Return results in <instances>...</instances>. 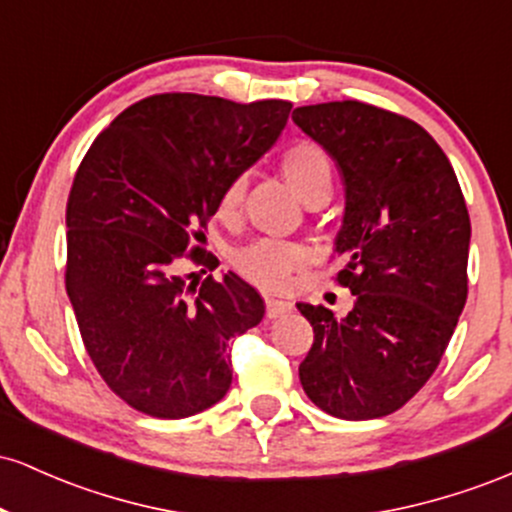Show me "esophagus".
<instances>
[{
	"mask_svg": "<svg viewBox=\"0 0 512 512\" xmlns=\"http://www.w3.org/2000/svg\"><path fill=\"white\" fill-rule=\"evenodd\" d=\"M293 310V303L289 301H279V298H267V317H281L286 313H291Z\"/></svg>",
	"mask_w": 512,
	"mask_h": 512,
	"instance_id": "1",
	"label": "esophagus"
}]
</instances>
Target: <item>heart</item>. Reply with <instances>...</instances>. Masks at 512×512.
Segmentation results:
<instances>
[{
    "instance_id": "obj_1",
    "label": "heart",
    "mask_w": 512,
    "mask_h": 512,
    "mask_svg": "<svg viewBox=\"0 0 512 512\" xmlns=\"http://www.w3.org/2000/svg\"><path fill=\"white\" fill-rule=\"evenodd\" d=\"M279 166L284 178L305 202L330 195L332 158L313 139H296L281 151ZM243 202V180H228L221 190L216 214L219 219H233ZM308 260V252L298 243L279 238H262L250 243L236 255V267L245 279L267 291L289 289L293 274Z\"/></svg>"
}]
</instances>
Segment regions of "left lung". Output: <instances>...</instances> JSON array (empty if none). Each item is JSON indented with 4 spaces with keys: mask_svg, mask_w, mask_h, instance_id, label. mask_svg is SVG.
<instances>
[{
    "mask_svg": "<svg viewBox=\"0 0 512 512\" xmlns=\"http://www.w3.org/2000/svg\"><path fill=\"white\" fill-rule=\"evenodd\" d=\"M346 182L339 317L298 303L315 339L298 366L315 407L346 421L402 409L438 368L467 301L469 211L448 156L409 117L361 101L293 110Z\"/></svg>",
    "mask_w": 512,
    "mask_h": 512,
    "instance_id": "8db88e82",
    "label": "left lung"
}]
</instances>
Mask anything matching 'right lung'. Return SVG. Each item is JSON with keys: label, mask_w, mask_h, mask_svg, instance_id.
Instances as JSON below:
<instances>
[{"label": "right lung", "mask_w": 512, "mask_h": 512, "mask_svg": "<svg viewBox=\"0 0 512 512\" xmlns=\"http://www.w3.org/2000/svg\"><path fill=\"white\" fill-rule=\"evenodd\" d=\"M289 101L156 93L110 122L67 199L64 286L98 375L122 402L185 419L226 395L231 346L260 325L262 296L195 245L221 190L279 137ZM204 274V272H202Z\"/></svg>", "instance_id": "1"}]
</instances>
